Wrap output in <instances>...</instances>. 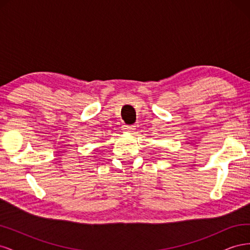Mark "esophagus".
Masks as SVG:
<instances>
[{
  "mask_svg": "<svg viewBox=\"0 0 250 250\" xmlns=\"http://www.w3.org/2000/svg\"><path fill=\"white\" fill-rule=\"evenodd\" d=\"M123 130L126 131V132H133L135 130V128L132 125H124L123 126Z\"/></svg>",
  "mask_w": 250,
  "mask_h": 250,
  "instance_id": "obj_1",
  "label": "esophagus"
}]
</instances>
